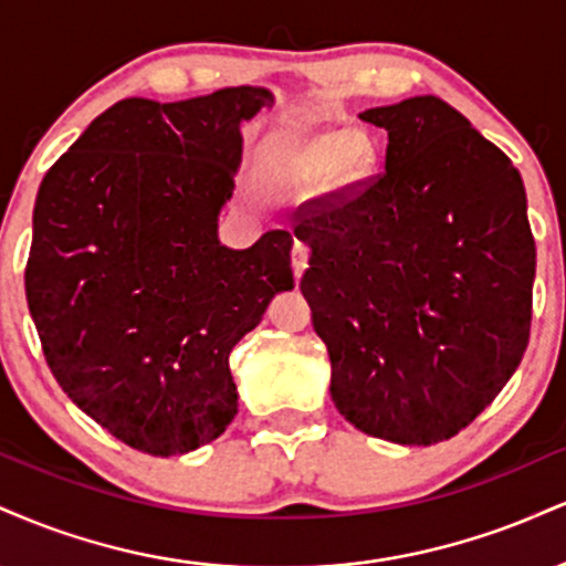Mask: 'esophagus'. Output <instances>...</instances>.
<instances>
[{
	"mask_svg": "<svg viewBox=\"0 0 566 566\" xmlns=\"http://www.w3.org/2000/svg\"><path fill=\"white\" fill-rule=\"evenodd\" d=\"M305 265H308V247L303 242H295V247H292V271H295V279H301Z\"/></svg>",
	"mask_w": 566,
	"mask_h": 566,
	"instance_id": "1",
	"label": "esophagus"
}]
</instances>
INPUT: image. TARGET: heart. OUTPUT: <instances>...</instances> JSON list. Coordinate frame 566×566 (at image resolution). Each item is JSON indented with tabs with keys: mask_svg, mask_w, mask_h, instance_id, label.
<instances>
[{
	"mask_svg": "<svg viewBox=\"0 0 566 566\" xmlns=\"http://www.w3.org/2000/svg\"><path fill=\"white\" fill-rule=\"evenodd\" d=\"M375 161H378V148L367 133L327 129V133L308 135L297 146H292L284 159L282 175L292 186H314L327 172L333 186L350 188L373 175Z\"/></svg>",
	"mask_w": 566,
	"mask_h": 566,
	"instance_id": "1",
	"label": "heart"
}]
</instances>
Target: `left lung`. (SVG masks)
Segmentation results:
<instances>
[{
  "instance_id": "1",
  "label": "left lung",
  "mask_w": 566,
  "mask_h": 566,
  "mask_svg": "<svg viewBox=\"0 0 566 566\" xmlns=\"http://www.w3.org/2000/svg\"><path fill=\"white\" fill-rule=\"evenodd\" d=\"M386 170L311 199L301 290L337 412L394 444L452 439L503 391L530 343L535 239L522 175L433 95L359 114Z\"/></svg>"
}]
</instances>
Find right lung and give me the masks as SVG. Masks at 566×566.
Instances as JSON below:
<instances>
[{"mask_svg":"<svg viewBox=\"0 0 566 566\" xmlns=\"http://www.w3.org/2000/svg\"><path fill=\"white\" fill-rule=\"evenodd\" d=\"M271 103L263 87L125 97L39 186L25 297L44 359L133 450L170 458L218 439L237 415L231 348L295 287L290 231L247 250L218 239L239 125Z\"/></svg>","mask_w":566,"mask_h":566,"instance_id":"right-lung-1","label":"right lung"}]
</instances>
